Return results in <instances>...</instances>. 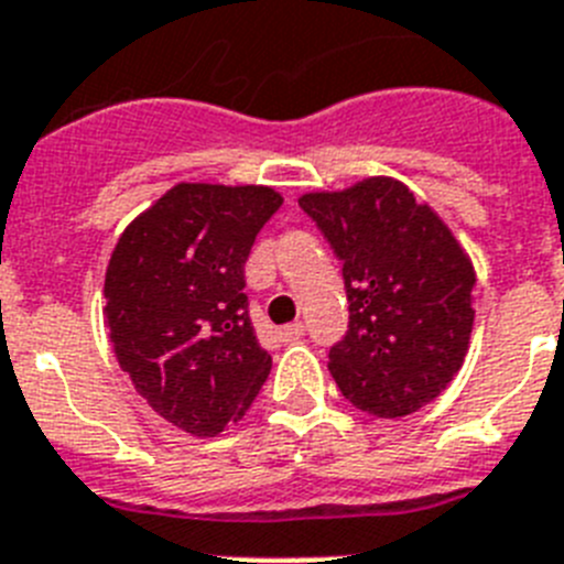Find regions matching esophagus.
<instances>
[{"instance_id": "esophagus-1", "label": "esophagus", "mask_w": 564, "mask_h": 564, "mask_svg": "<svg viewBox=\"0 0 564 564\" xmlns=\"http://www.w3.org/2000/svg\"><path fill=\"white\" fill-rule=\"evenodd\" d=\"M303 332H306L303 321H295L289 323V326H283V329H278V337H281V343H292L297 340V337H303Z\"/></svg>"}]
</instances>
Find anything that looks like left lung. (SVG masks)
<instances>
[{
    "mask_svg": "<svg viewBox=\"0 0 564 564\" xmlns=\"http://www.w3.org/2000/svg\"><path fill=\"white\" fill-rule=\"evenodd\" d=\"M343 263L349 329L329 349L343 398L405 417L440 398L468 351L474 267L440 215L394 178L301 198Z\"/></svg>",
    "mask_w": 564,
    "mask_h": 564,
    "instance_id": "obj_1",
    "label": "left lung"
}]
</instances>
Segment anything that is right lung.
<instances>
[{"mask_svg":"<svg viewBox=\"0 0 564 564\" xmlns=\"http://www.w3.org/2000/svg\"><path fill=\"white\" fill-rule=\"evenodd\" d=\"M281 204L269 187L178 184L112 249L105 317L119 366L195 437L241 420L272 369L249 321L243 263Z\"/></svg>","mask_w":564,"mask_h":564,"instance_id":"add662e5","label":"right lung"}]
</instances>
